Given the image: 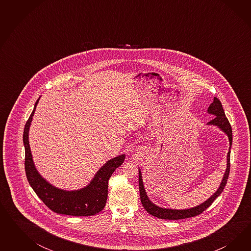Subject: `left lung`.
<instances>
[{"label": "left lung", "mask_w": 251, "mask_h": 251, "mask_svg": "<svg viewBox=\"0 0 251 251\" xmlns=\"http://www.w3.org/2000/svg\"><path fill=\"white\" fill-rule=\"evenodd\" d=\"M208 113L209 114L214 115L213 120L208 122L209 125H214L220 128L229 139V144L230 146L232 145L233 142V134H232V127L230 123L228 122L227 118L225 114L224 108L222 106V103L220 100L217 98L213 99V103L210 105L208 108ZM229 171H230V149L227 152V166H226V170L225 172V175L223 177V180L220 184V187L218 190L215 191V193L213 196L209 198L203 203L200 205L190 208V209H186V210H173V209H166V208H161L155 204H153L152 201L149 200L148 196L146 195L145 188H144V183L142 179V174L141 170L139 169V190H140V196H141V201L142 204L144 206L145 211L147 213L152 214L153 216L159 218V219H165V220H180V219H186L190 218L193 216H197L199 214L203 213L206 209L211 205L214 201V200L220 195L225 189L226 182H227L228 176H229Z\"/></svg>", "instance_id": "8db88e82"}]
</instances>
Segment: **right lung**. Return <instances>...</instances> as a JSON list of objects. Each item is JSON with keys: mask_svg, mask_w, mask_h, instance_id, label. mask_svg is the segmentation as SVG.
Here are the masks:
<instances>
[{"mask_svg": "<svg viewBox=\"0 0 251 251\" xmlns=\"http://www.w3.org/2000/svg\"><path fill=\"white\" fill-rule=\"evenodd\" d=\"M38 102V100L35 104L29 119L25 125L23 134L25 153V169L32 189L45 205L54 213L73 216H90L99 213L106 205L108 179L116 168L124 162L125 154L119 155L107 161L95 175L90 184L81 190L69 191L54 187L38 174L32 159L29 147L28 130Z\"/></svg>", "mask_w": 251, "mask_h": 251, "instance_id": "obj_1", "label": "right lung"}]
</instances>
